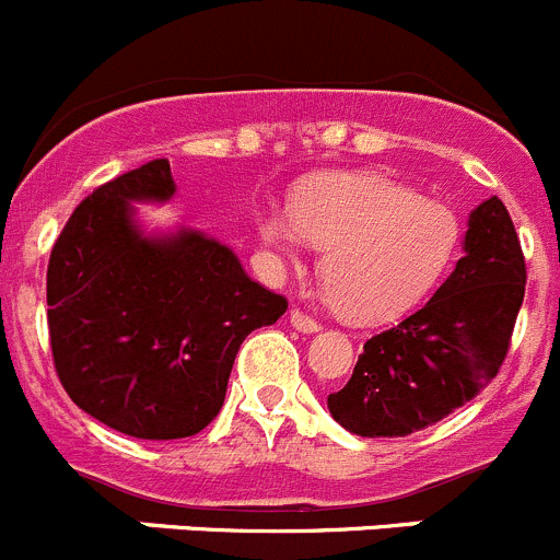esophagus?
<instances>
[{
    "label": "esophagus",
    "mask_w": 560,
    "mask_h": 560,
    "mask_svg": "<svg viewBox=\"0 0 560 560\" xmlns=\"http://www.w3.org/2000/svg\"><path fill=\"white\" fill-rule=\"evenodd\" d=\"M291 324H294L300 332H318V329H322V324H318L313 316H307L305 311H300V307L291 311Z\"/></svg>",
    "instance_id": "34e87169"
}]
</instances>
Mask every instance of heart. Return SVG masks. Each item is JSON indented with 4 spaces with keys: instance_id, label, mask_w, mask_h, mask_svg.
<instances>
[{
    "instance_id": "obj_1",
    "label": "heart",
    "mask_w": 560,
    "mask_h": 560,
    "mask_svg": "<svg viewBox=\"0 0 560 560\" xmlns=\"http://www.w3.org/2000/svg\"><path fill=\"white\" fill-rule=\"evenodd\" d=\"M454 209L382 173H332L294 195L291 214L260 220L264 242L296 258L327 247L324 277L335 305L357 322H387L418 305L459 247Z\"/></svg>"
}]
</instances>
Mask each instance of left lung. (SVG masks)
<instances>
[{"label": "left lung", "mask_w": 560, "mask_h": 560, "mask_svg": "<svg viewBox=\"0 0 560 560\" xmlns=\"http://www.w3.org/2000/svg\"><path fill=\"white\" fill-rule=\"evenodd\" d=\"M525 255L503 200L470 214L465 255L436 294L365 340L327 407L360 436H407L448 418L498 376L525 296Z\"/></svg>", "instance_id": "1"}]
</instances>
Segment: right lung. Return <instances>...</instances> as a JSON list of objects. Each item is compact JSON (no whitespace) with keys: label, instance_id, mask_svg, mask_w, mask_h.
Returning <instances> with one entry per match:
<instances>
[{"label":"right lung","instance_id":"right-lung-1","mask_svg":"<svg viewBox=\"0 0 560 560\" xmlns=\"http://www.w3.org/2000/svg\"><path fill=\"white\" fill-rule=\"evenodd\" d=\"M173 191L167 159L101 184L73 209L46 271L62 387L79 409L140 440L203 431L225 401L238 346L289 307L203 233L142 236L131 200Z\"/></svg>","mask_w":560,"mask_h":560}]
</instances>
